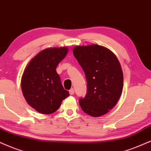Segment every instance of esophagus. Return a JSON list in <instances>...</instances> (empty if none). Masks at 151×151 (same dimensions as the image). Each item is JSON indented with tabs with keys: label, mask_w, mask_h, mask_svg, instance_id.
<instances>
[{
	"label": "esophagus",
	"mask_w": 151,
	"mask_h": 151,
	"mask_svg": "<svg viewBox=\"0 0 151 151\" xmlns=\"http://www.w3.org/2000/svg\"><path fill=\"white\" fill-rule=\"evenodd\" d=\"M69 93H70V95H74V88H71L69 91Z\"/></svg>",
	"instance_id": "34e87169"
}]
</instances>
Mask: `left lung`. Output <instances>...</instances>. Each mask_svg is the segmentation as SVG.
I'll return each mask as SVG.
<instances>
[{"label":"left lung","instance_id":"left-lung-1","mask_svg":"<svg viewBox=\"0 0 151 151\" xmlns=\"http://www.w3.org/2000/svg\"><path fill=\"white\" fill-rule=\"evenodd\" d=\"M73 53L87 81V93L79 99L80 106L93 117L106 114L116 105L123 91V74L117 57L98 45L77 46Z\"/></svg>","mask_w":151,"mask_h":151}]
</instances>
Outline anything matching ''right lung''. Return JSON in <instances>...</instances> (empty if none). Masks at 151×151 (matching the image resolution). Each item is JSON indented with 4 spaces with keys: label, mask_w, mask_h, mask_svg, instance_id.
Instances as JSON below:
<instances>
[{
    "label": "right lung",
    "mask_w": 151,
    "mask_h": 151,
    "mask_svg": "<svg viewBox=\"0 0 151 151\" xmlns=\"http://www.w3.org/2000/svg\"><path fill=\"white\" fill-rule=\"evenodd\" d=\"M68 51L67 47L44 49L31 59L23 73V95L28 104L39 113H53L69 96L56 70Z\"/></svg>",
    "instance_id": "1"
}]
</instances>
